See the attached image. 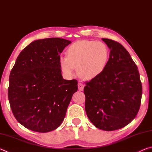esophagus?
Listing matches in <instances>:
<instances>
[{"label": "esophagus", "instance_id": "obj_1", "mask_svg": "<svg viewBox=\"0 0 152 152\" xmlns=\"http://www.w3.org/2000/svg\"><path fill=\"white\" fill-rule=\"evenodd\" d=\"M78 90L80 91H83V89H84L83 84H82V83H80V82H79L78 84Z\"/></svg>", "mask_w": 152, "mask_h": 152}]
</instances>
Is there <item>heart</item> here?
I'll return each instance as SVG.
<instances>
[{
    "mask_svg": "<svg viewBox=\"0 0 152 152\" xmlns=\"http://www.w3.org/2000/svg\"><path fill=\"white\" fill-rule=\"evenodd\" d=\"M66 55V57L60 58L59 64L66 76H73L77 67L81 78L91 80L99 76L106 69L110 51L103 42L80 40L69 46Z\"/></svg>",
    "mask_w": 152,
    "mask_h": 152,
    "instance_id": "heart-1",
    "label": "heart"
}]
</instances>
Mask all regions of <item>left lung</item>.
<instances>
[{
    "label": "left lung",
    "mask_w": 152,
    "mask_h": 152,
    "mask_svg": "<svg viewBox=\"0 0 152 152\" xmlns=\"http://www.w3.org/2000/svg\"><path fill=\"white\" fill-rule=\"evenodd\" d=\"M102 40L110 49L106 69L84 88L85 110L95 127L104 131L124 127L140 110L142 85L137 67L119 43Z\"/></svg>",
    "instance_id": "8db88e82"
}]
</instances>
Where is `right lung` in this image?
I'll use <instances>...</instances> for the list:
<instances>
[{"mask_svg": "<svg viewBox=\"0 0 152 152\" xmlns=\"http://www.w3.org/2000/svg\"><path fill=\"white\" fill-rule=\"evenodd\" d=\"M71 42L53 37L33 41L18 56L9 76L8 97L15 119L35 132L46 133L63 122L76 80H65L60 53Z\"/></svg>", "mask_w": 152, "mask_h": 152, "instance_id": "obj_1", "label": "right lung"}]
</instances>
